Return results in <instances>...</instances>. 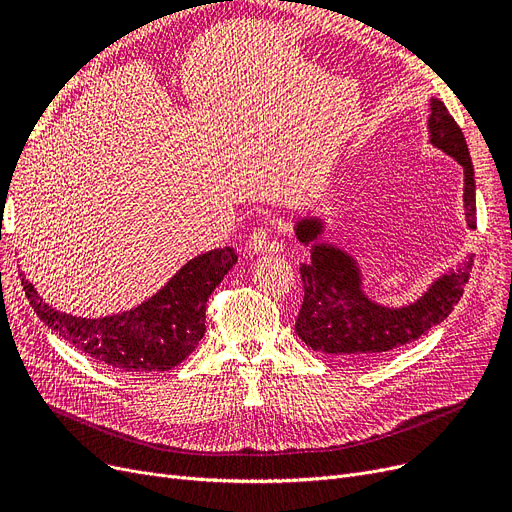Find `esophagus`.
Listing matches in <instances>:
<instances>
[{
	"label": "esophagus",
	"mask_w": 512,
	"mask_h": 512,
	"mask_svg": "<svg viewBox=\"0 0 512 512\" xmlns=\"http://www.w3.org/2000/svg\"><path fill=\"white\" fill-rule=\"evenodd\" d=\"M247 247L253 255H261V253H280L282 251V245H278V242L270 240V232H267L265 228H257L249 240H247Z\"/></svg>",
	"instance_id": "obj_1"
}]
</instances>
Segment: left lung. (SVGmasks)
Here are the masks:
<instances>
[{
    "label": "left lung",
    "mask_w": 512,
    "mask_h": 512,
    "mask_svg": "<svg viewBox=\"0 0 512 512\" xmlns=\"http://www.w3.org/2000/svg\"><path fill=\"white\" fill-rule=\"evenodd\" d=\"M427 137L429 145L463 168L465 220L475 228V172L469 147L438 97L429 99ZM326 226L324 215H303L294 222V236L311 247V261L301 263L305 297L294 330L313 351L344 361L380 359L442 324L461 301L473 257L444 270L415 301L392 307L369 297L357 257L324 240Z\"/></svg>",
    "instance_id": "1"
}]
</instances>
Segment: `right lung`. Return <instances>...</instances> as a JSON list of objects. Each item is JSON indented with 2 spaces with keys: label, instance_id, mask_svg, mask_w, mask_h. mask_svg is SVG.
Wrapping results in <instances>:
<instances>
[{
  "label": "right lung",
  "instance_id": "right-lung-1",
  "mask_svg": "<svg viewBox=\"0 0 512 512\" xmlns=\"http://www.w3.org/2000/svg\"><path fill=\"white\" fill-rule=\"evenodd\" d=\"M232 247L188 259L155 294L130 311L105 317H78L41 299L22 276L26 299L45 326L78 351L120 373L168 371L191 355L205 334V305L213 288L232 270Z\"/></svg>",
  "mask_w": 512,
  "mask_h": 512
}]
</instances>
